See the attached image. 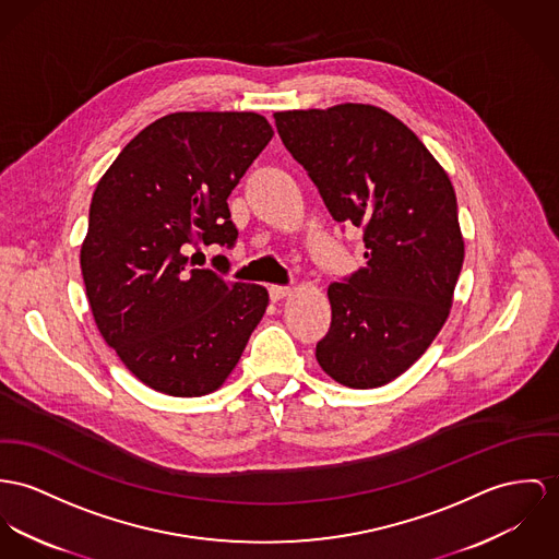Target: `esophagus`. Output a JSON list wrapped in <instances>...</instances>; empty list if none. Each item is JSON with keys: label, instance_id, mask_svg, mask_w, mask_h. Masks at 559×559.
Wrapping results in <instances>:
<instances>
[{"label": "esophagus", "instance_id": "esophagus-1", "mask_svg": "<svg viewBox=\"0 0 559 559\" xmlns=\"http://www.w3.org/2000/svg\"><path fill=\"white\" fill-rule=\"evenodd\" d=\"M267 292H270V300L272 301L285 300V298L292 296V287H283V285H272Z\"/></svg>", "mask_w": 559, "mask_h": 559}]
</instances>
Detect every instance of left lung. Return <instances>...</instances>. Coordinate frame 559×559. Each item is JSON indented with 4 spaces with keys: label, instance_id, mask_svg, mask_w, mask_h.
<instances>
[{
    "label": "left lung",
    "instance_id": "1",
    "mask_svg": "<svg viewBox=\"0 0 559 559\" xmlns=\"http://www.w3.org/2000/svg\"><path fill=\"white\" fill-rule=\"evenodd\" d=\"M274 121L334 221L364 229L366 265L328 287L332 325L317 361L341 385H386L426 353L453 304L464 263L453 185L383 108L338 104Z\"/></svg>",
    "mask_w": 559,
    "mask_h": 559
}]
</instances>
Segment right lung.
I'll return each instance as SVG.
<instances>
[{"label":"right lung","mask_w":559,"mask_h":559,"mask_svg":"<svg viewBox=\"0 0 559 559\" xmlns=\"http://www.w3.org/2000/svg\"><path fill=\"white\" fill-rule=\"evenodd\" d=\"M272 135L258 112L166 115L95 187L81 247L88 306L102 338L155 391L218 389L265 312V287L227 283L187 251L234 247L227 198Z\"/></svg>","instance_id":"right-lung-1"}]
</instances>
